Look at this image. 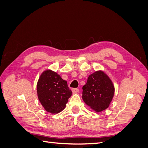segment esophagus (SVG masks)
Returning a JSON list of instances; mask_svg holds the SVG:
<instances>
[{"label": "esophagus", "instance_id": "esophagus-1", "mask_svg": "<svg viewBox=\"0 0 148 148\" xmlns=\"http://www.w3.org/2000/svg\"><path fill=\"white\" fill-rule=\"evenodd\" d=\"M71 91H72V92L73 93H77L79 92V89L78 88H73L71 89Z\"/></svg>", "mask_w": 148, "mask_h": 148}]
</instances>
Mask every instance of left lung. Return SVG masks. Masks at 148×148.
Wrapping results in <instances>:
<instances>
[{"mask_svg": "<svg viewBox=\"0 0 148 148\" xmlns=\"http://www.w3.org/2000/svg\"><path fill=\"white\" fill-rule=\"evenodd\" d=\"M115 92L111 79L104 71L97 70L88 78L83 86L82 98L84 103L96 112L109 107Z\"/></svg>", "mask_w": 148, "mask_h": 148, "instance_id": "8db88e82", "label": "left lung"}]
</instances>
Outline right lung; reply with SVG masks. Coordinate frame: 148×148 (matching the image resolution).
<instances>
[{"label": "right lung", "instance_id": "right-lung-1", "mask_svg": "<svg viewBox=\"0 0 148 148\" xmlns=\"http://www.w3.org/2000/svg\"><path fill=\"white\" fill-rule=\"evenodd\" d=\"M67 83L51 70H46L40 75L37 83L39 101L47 112L52 114L63 110L71 96Z\"/></svg>", "mask_w": 148, "mask_h": 148}]
</instances>
